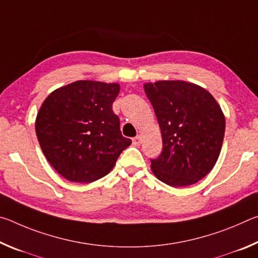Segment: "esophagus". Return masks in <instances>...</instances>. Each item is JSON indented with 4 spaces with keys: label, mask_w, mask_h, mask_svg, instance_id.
I'll return each mask as SVG.
<instances>
[{
    "label": "esophagus",
    "mask_w": 258,
    "mask_h": 258,
    "mask_svg": "<svg viewBox=\"0 0 258 258\" xmlns=\"http://www.w3.org/2000/svg\"><path fill=\"white\" fill-rule=\"evenodd\" d=\"M132 142L134 146H140L142 143V137L141 135H138V137H135L132 139Z\"/></svg>",
    "instance_id": "obj_1"
}]
</instances>
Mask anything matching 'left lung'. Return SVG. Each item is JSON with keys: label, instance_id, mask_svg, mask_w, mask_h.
Masks as SVG:
<instances>
[{"label": "left lung", "instance_id": "left-lung-1", "mask_svg": "<svg viewBox=\"0 0 258 258\" xmlns=\"http://www.w3.org/2000/svg\"><path fill=\"white\" fill-rule=\"evenodd\" d=\"M143 87L163 138V151L151 159L152 173L174 187L195 184L212 171L220 156L225 131L220 104L194 83L158 81Z\"/></svg>", "mask_w": 258, "mask_h": 258}]
</instances>
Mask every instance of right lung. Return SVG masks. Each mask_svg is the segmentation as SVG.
<instances>
[{
    "mask_svg": "<svg viewBox=\"0 0 258 258\" xmlns=\"http://www.w3.org/2000/svg\"><path fill=\"white\" fill-rule=\"evenodd\" d=\"M118 83L76 81L47 95L35 130L41 149L66 180L91 183L111 171L132 141L121 135L112 102Z\"/></svg>",
    "mask_w": 258,
    "mask_h": 258,
    "instance_id": "right-lung-1",
    "label": "right lung"
}]
</instances>
